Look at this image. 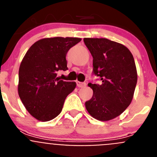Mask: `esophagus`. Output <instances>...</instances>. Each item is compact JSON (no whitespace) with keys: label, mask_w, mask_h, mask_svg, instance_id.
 <instances>
[{"label":"esophagus","mask_w":157,"mask_h":157,"mask_svg":"<svg viewBox=\"0 0 157 157\" xmlns=\"http://www.w3.org/2000/svg\"><path fill=\"white\" fill-rule=\"evenodd\" d=\"M77 86L78 87H79V88H82V87H85L86 86V82H78L77 81Z\"/></svg>","instance_id":"34e87169"}]
</instances>
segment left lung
Returning a JSON list of instances; mask_svg holds the SVG:
<instances>
[{
    "label": "left lung",
    "instance_id": "obj_1",
    "mask_svg": "<svg viewBox=\"0 0 157 157\" xmlns=\"http://www.w3.org/2000/svg\"><path fill=\"white\" fill-rule=\"evenodd\" d=\"M93 56V72L102 81L90 82L94 91L86 101L87 112L101 121L121 115L132 101L138 75L132 53L125 45L107 38L83 39Z\"/></svg>",
    "mask_w": 157,
    "mask_h": 157
}]
</instances>
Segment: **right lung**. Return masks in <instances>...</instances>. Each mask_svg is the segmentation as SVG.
Instances as JSON below:
<instances>
[{"label":"right lung","mask_w":157,"mask_h":157,"mask_svg":"<svg viewBox=\"0 0 157 157\" xmlns=\"http://www.w3.org/2000/svg\"><path fill=\"white\" fill-rule=\"evenodd\" d=\"M78 37H47L30 46L20 63L18 93L26 109L39 121L53 120L61 112L75 82L59 80V71L67 70L66 55L81 41Z\"/></svg>","instance_id":"1"}]
</instances>
